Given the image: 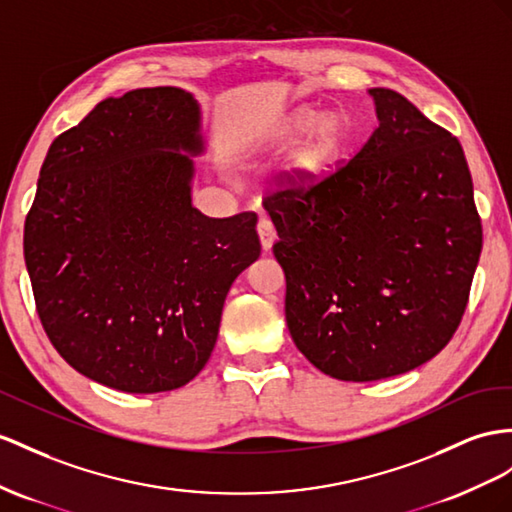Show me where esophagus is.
<instances>
[{
    "instance_id": "34e87169",
    "label": "esophagus",
    "mask_w": 512,
    "mask_h": 512,
    "mask_svg": "<svg viewBox=\"0 0 512 512\" xmlns=\"http://www.w3.org/2000/svg\"><path fill=\"white\" fill-rule=\"evenodd\" d=\"M257 233H259V240H261V246H264V251H268V248L274 244V240H277V229H274L272 220L266 216L259 218Z\"/></svg>"
}]
</instances>
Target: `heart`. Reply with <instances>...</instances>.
Returning a JSON list of instances; mask_svg holds the SVG:
<instances>
[{
	"label": "heart",
	"mask_w": 512,
	"mask_h": 512,
	"mask_svg": "<svg viewBox=\"0 0 512 512\" xmlns=\"http://www.w3.org/2000/svg\"><path fill=\"white\" fill-rule=\"evenodd\" d=\"M313 127L311 142L298 155V170L303 177H318L322 175L329 164L335 160L344 142V125L337 116H326L313 108H300L292 116H287L279 129V138L283 142H298L307 136Z\"/></svg>",
	"instance_id": "obj_1"
}]
</instances>
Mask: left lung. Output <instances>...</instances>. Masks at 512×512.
<instances>
[{"label":"left lung","mask_w":512,"mask_h":512,"mask_svg":"<svg viewBox=\"0 0 512 512\" xmlns=\"http://www.w3.org/2000/svg\"><path fill=\"white\" fill-rule=\"evenodd\" d=\"M378 127L335 170H283L264 196L296 348L339 381H381L448 346L482 251L461 142L396 90L372 88Z\"/></svg>","instance_id":"obj_1"}]
</instances>
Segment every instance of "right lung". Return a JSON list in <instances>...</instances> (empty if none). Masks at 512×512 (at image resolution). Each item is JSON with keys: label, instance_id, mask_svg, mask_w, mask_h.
Instances as JSON below:
<instances>
[{"label": "right lung", "instance_id": "right-lung-1", "mask_svg": "<svg viewBox=\"0 0 512 512\" xmlns=\"http://www.w3.org/2000/svg\"><path fill=\"white\" fill-rule=\"evenodd\" d=\"M199 103L175 86L97 103L51 142L25 218L38 318L93 381L157 393L212 355L231 283L261 253L257 214L207 218L190 203Z\"/></svg>", "mask_w": 512, "mask_h": 512}]
</instances>
